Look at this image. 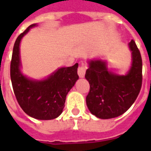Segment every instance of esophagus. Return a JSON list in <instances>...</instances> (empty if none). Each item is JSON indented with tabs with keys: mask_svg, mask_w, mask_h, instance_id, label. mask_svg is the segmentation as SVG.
<instances>
[{
	"mask_svg": "<svg viewBox=\"0 0 151 151\" xmlns=\"http://www.w3.org/2000/svg\"><path fill=\"white\" fill-rule=\"evenodd\" d=\"M85 72H86V67L84 65H81L78 69V73L80 78H84L85 77Z\"/></svg>",
	"mask_w": 151,
	"mask_h": 151,
	"instance_id": "34e87169",
	"label": "esophagus"
}]
</instances>
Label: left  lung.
<instances>
[{"label":"left lung","mask_w":151,"mask_h":151,"mask_svg":"<svg viewBox=\"0 0 151 151\" xmlns=\"http://www.w3.org/2000/svg\"><path fill=\"white\" fill-rule=\"evenodd\" d=\"M132 63L126 75H117L108 70L106 63L100 59L88 61L85 78L90 90L86 103L90 112L101 119H110L123 114L136 101L142 86V58L136 42L129 44Z\"/></svg>","instance_id":"obj_1"}]
</instances>
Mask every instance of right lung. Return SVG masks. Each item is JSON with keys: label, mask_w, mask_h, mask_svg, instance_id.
Masks as SVG:
<instances>
[{"label": "right lung", "mask_w": 151, "mask_h": 151, "mask_svg": "<svg viewBox=\"0 0 151 151\" xmlns=\"http://www.w3.org/2000/svg\"><path fill=\"white\" fill-rule=\"evenodd\" d=\"M32 24L18 37L13 47L10 75L18 103L27 114L38 120H52L61 114L66 95L78 79V63L62 67L42 81L32 80L21 73L19 45Z\"/></svg>", "instance_id": "obj_1"}]
</instances>
